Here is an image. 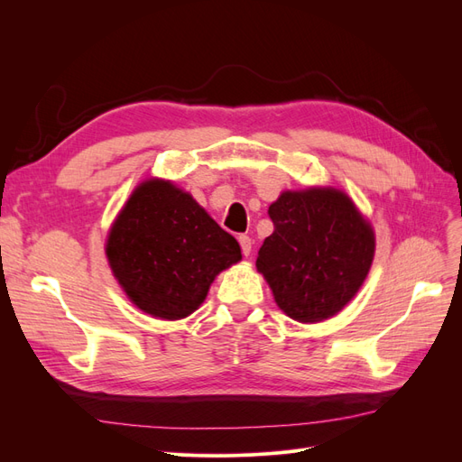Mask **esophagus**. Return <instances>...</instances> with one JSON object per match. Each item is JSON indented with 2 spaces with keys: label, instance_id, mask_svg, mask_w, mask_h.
Segmentation results:
<instances>
[{
  "label": "esophagus",
  "instance_id": "esophagus-1",
  "mask_svg": "<svg viewBox=\"0 0 462 462\" xmlns=\"http://www.w3.org/2000/svg\"><path fill=\"white\" fill-rule=\"evenodd\" d=\"M239 245H241L243 254L248 256L250 250H253V241H250V236H248V235H241V236H239Z\"/></svg>",
  "mask_w": 462,
  "mask_h": 462
}]
</instances>
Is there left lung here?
<instances>
[{"label":"left lung","instance_id":"1","mask_svg":"<svg viewBox=\"0 0 462 462\" xmlns=\"http://www.w3.org/2000/svg\"><path fill=\"white\" fill-rule=\"evenodd\" d=\"M273 233L258 250L279 309L299 321L339 312L366 279L374 258L372 227L335 189L283 192L268 209Z\"/></svg>","mask_w":462,"mask_h":462}]
</instances>
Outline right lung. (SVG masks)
I'll use <instances>...</instances> for the list:
<instances>
[{
    "label": "right lung",
    "mask_w": 462,
    "mask_h": 462,
    "mask_svg": "<svg viewBox=\"0 0 462 462\" xmlns=\"http://www.w3.org/2000/svg\"><path fill=\"white\" fill-rule=\"evenodd\" d=\"M106 254L138 309L179 319L204 302L221 270L241 260V246L190 194L146 180L111 227Z\"/></svg>",
    "instance_id": "1"
}]
</instances>
